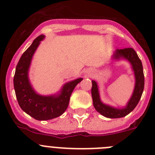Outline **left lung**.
Listing matches in <instances>:
<instances>
[{
	"label": "left lung",
	"mask_w": 155,
	"mask_h": 155,
	"mask_svg": "<svg viewBox=\"0 0 155 155\" xmlns=\"http://www.w3.org/2000/svg\"><path fill=\"white\" fill-rule=\"evenodd\" d=\"M113 58L117 60H119L120 58H124L127 60L130 63L134 71V77H135V86L132 96L127 102V104L124 108H115L102 103L100 99L97 84L94 81H92L91 95L94 107L97 112L104 117L109 118H119L127 115L135 108L138 104L144 91V76L141 61L140 60L137 53L133 48H130L116 50Z\"/></svg>",
	"instance_id": "1"
}]
</instances>
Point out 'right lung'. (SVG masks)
Instances as JSON below:
<instances>
[{"mask_svg":"<svg viewBox=\"0 0 155 155\" xmlns=\"http://www.w3.org/2000/svg\"><path fill=\"white\" fill-rule=\"evenodd\" d=\"M44 38V35L38 36L24 52L17 64L14 77V87L20 107L38 120H51L61 115L68 108L72 91L83 80L78 78L65 84L57 95L42 96L34 91L28 79V70L32 57Z\"/></svg>","mask_w":155,"mask_h":155,"instance_id":"1","label":"right lung"}]
</instances>
